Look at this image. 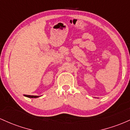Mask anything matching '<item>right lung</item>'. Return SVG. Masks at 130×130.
<instances>
[{
	"instance_id": "obj_1",
	"label": "right lung",
	"mask_w": 130,
	"mask_h": 130,
	"mask_svg": "<svg viewBox=\"0 0 130 130\" xmlns=\"http://www.w3.org/2000/svg\"><path fill=\"white\" fill-rule=\"evenodd\" d=\"M26 97H28V98H38L39 96H30V95H24Z\"/></svg>"
}]
</instances>
